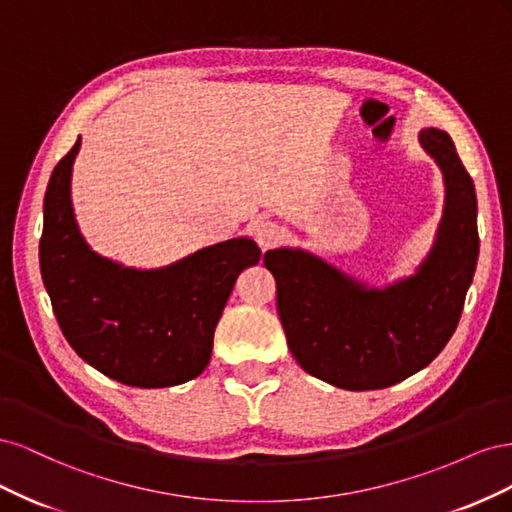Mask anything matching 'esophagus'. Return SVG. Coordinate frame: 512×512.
I'll return each mask as SVG.
<instances>
[{"label": "esophagus", "instance_id": "obj_1", "mask_svg": "<svg viewBox=\"0 0 512 512\" xmlns=\"http://www.w3.org/2000/svg\"><path fill=\"white\" fill-rule=\"evenodd\" d=\"M254 237L258 241V245L262 247V250H269V247H273L277 241H280L282 237V230L280 226H277L275 222H269V220H262L254 226Z\"/></svg>", "mask_w": 512, "mask_h": 512}]
</instances>
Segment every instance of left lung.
<instances>
[{
    "mask_svg": "<svg viewBox=\"0 0 512 512\" xmlns=\"http://www.w3.org/2000/svg\"><path fill=\"white\" fill-rule=\"evenodd\" d=\"M418 138L442 168L446 203L436 245L412 277L376 290L301 250H269L262 260L275 277L292 356L339 389H386L427 367L455 333L472 284L474 181L446 132L425 128Z\"/></svg>",
    "mask_w": 512,
    "mask_h": 512,
    "instance_id": "1",
    "label": "left lung"
}]
</instances>
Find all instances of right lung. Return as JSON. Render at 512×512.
I'll use <instances>...</instances> for the list:
<instances>
[{"mask_svg":"<svg viewBox=\"0 0 512 512\" xmlns=\"http://www.w3.org/2000/svg\"><path fill=\"white\" fill-rule=\"evenodd\" d=\"M81 138L53 168L44 194L40 271L59 329L91 367L128 386L162 389L196 378L239 273L260 260L252 239L205 247L175 265L136 271L81 237L70 175Z\"/></svg>","mask_w":512,"mask_h":512,"instance_id":"obj_1","label":"right lung"}]
</instances>
